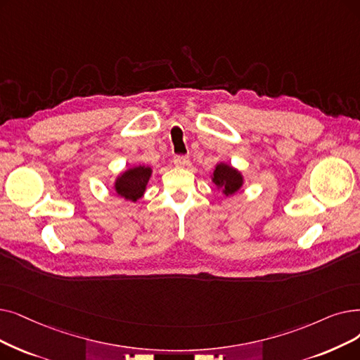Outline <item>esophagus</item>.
Wrapping results in <instances>:
<instances>
[{"label": "esophagus", "instance_id": "esophagus-1", "mask_svg": "<svg viewBox=\"0 0 360 360\" xmlns=\"http://www.w3.org/2000/svg\"><path fill=\"white\" fill-rule=\"evenodd\" d=\"M188 158H186V155H175L174 158V163H175V166H178V167H184V166H186L188 165Z\"/></svg>", "mask_w": 360, "mask_h": 360}]
</instances>
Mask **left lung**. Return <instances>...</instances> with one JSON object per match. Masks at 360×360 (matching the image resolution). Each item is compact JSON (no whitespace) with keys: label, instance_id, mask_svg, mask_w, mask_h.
<instances>
[{"label":"left lung","instance_id":"1","mask_svg":"<svg viewBox=\"0 0 360 360\" xmlns=\"http://www.w3.org/2000/svg\"><path fill=\"white\" fill-rule=\"evenodd\" d=\"M212 182L217 188H221L222 193L228 197L236 194L241 188L244 184V178L241 175V172L236 167H232L226 163H217L213 170Z\"/></svg>","mask_w":360,"mask_h":360}]
</instances>
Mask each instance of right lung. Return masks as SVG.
<instances>
[{
  "mask_svg": "<svg viewBox=\"0 0 360 360\" xmlns=\"http://www.w3.org/2000/svg\"><path fill=\"white\" fill-rule=\"evenodd\" d=\"M151 172L153 170L148 166H135L122 172L115 182V190L117 195L129 201H136L138 198H141L146 193Z\"/></svg>",
  "mask_w": 360,
  "mask_h": 360,
  "instance_id": "right-lung-1",
  "label": "right lung"
}]
</instances>
